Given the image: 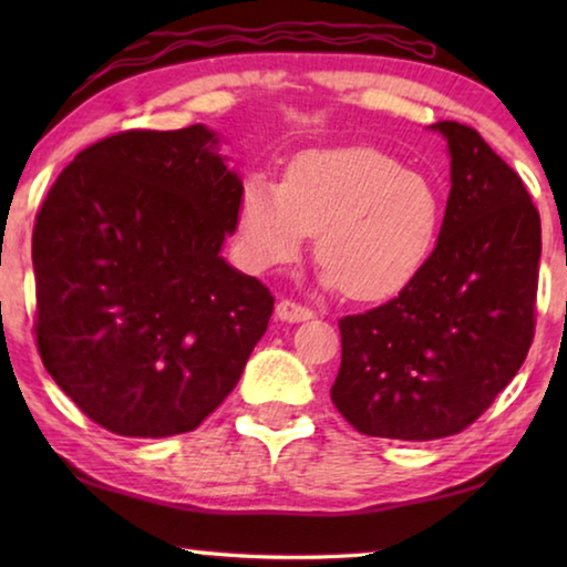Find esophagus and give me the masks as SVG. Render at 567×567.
Segmentation results:
<instances>
[{
	"label": "esophagus",
	"instance_id": "34e87169",
	"mask_svg": "<svg viewBox=\"0 0 567 567\" xmlns=\"http://www.w3.org/2000/svg\"><path fill=\"white\" fill-rule=\"evenodd\" d=\"M275 312L282 322H305V320L312 318L310 307H302V305H297L292 300H282L280 305H277Z\"/></svg>",
	"mask_w": 567,
	"mask_h": 567
}]
</instances>
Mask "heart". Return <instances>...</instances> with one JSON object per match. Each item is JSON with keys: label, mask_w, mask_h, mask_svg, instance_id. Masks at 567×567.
<instances>
[{"label": "heart", "mask_w": 567, "mask_h": 567, "mask_svg": "<svg viewBox=\"0 0 567 567\" xmlns=\"http://www.w3.org/2000/svg\"><path fill=\"white\" fill-rule=\"evenodd\" d=\"M443 199L433 179L375 147L310 150L282 185L249 177L237 209V239L257 272L292 262L315 233L322 285L360 300L392 295L433 255Z\"/></svg>", "instance_id": "1"}]
</instances>
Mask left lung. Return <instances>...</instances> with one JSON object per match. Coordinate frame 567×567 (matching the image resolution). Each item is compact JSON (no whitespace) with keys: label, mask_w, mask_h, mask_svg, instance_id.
Returning <instances> with one entry per match:
<instances>
[{"label":"left lung","mask_w":567,"mask_h":567,"mask_svg":"<svg viewBox=\"0 0 567 567\" xmlns=\"http://www.w3.org/2000/svg\"><path fill=\"white\" fill-rule=\"evenodd\" d=\"M450 195L437 245L390 302L340 320L330 398L362 435L437 440L493 405L530 350L540 215L475 130L437 122Z\"/></svg>","instance_id":"left-lung-1"}]
</instances>
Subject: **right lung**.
<instances>
[{"instance_id": "1", "label": "right lung", "mask_w": 567, "mask_h": 567, "mask_svg": "<svg viewBox=\"0 0 567 567\" xmlns=\"http://www.w3.org/2000/svg\"><path fill=\"white\" fill-rule=\"evenodd\" d=\"M205 124L82 150L32 235L37 348L84 415L124 437L189 433L267 330V287L223 257L243 179Z\"/></svg>"}]
</instances>
